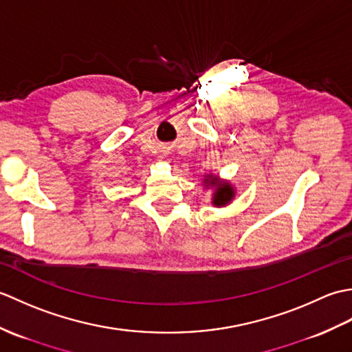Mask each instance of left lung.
Here are the masks:
<instances>
[{"instance_id": "1", "label": "left lung", "mask_w": 352, "mask_h": 352, "mask_svg": "<svg viewBox=\"0 0 352 352\" xmlns=\"http://www.w3.org/2000/svg\"><path fill=\"white\" fill-rule=\"evenodd\" d=\"M204 188L213 189V197H212V204L214 207H226L236 197V190L233 184L227 180H221L218 175L207 174L203 178Z\"/></svg>"}]
</instances>
